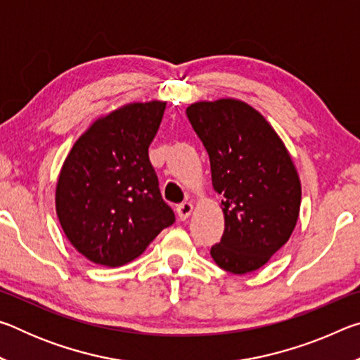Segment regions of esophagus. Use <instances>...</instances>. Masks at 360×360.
<instances>
[{"mask_svg":"<svg viewBox=\"0 0 360 360\" xmlns=\"http://www.w3.org/2000/svg\"><path fill=\"white\" fill-rule=\"evenodd\" d=\"M192 210H193L192 203L184 202V203H181L178 208H176V212H178L181 221H186V219H188V216L192 214Z\"/></svg>","mask_w":360,"mask_h":360,"instance_id":"esophagus-1","label":"esophagus"}]
</instances>
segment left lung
Here are the masks:
<instances>
[{
	"label": "left lung",
	"instance_id": "obj_1",
	"mask_svg": "<svg viewBox=\"0 0 360 360\" xmlns=\"http://www.w3.org/2000/svg\"><path fill=\"white\" fill-rule=\"evenodd\" d=\"M186 114L222 197L225 229L211 257L233 275L259 270L295 229L302 187L294 162L264 115L240 100L198 101Z\"/></svg>",
	"mask_w": 360,
	"mask_h": 360
}]
</instances>
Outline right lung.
Masks as SVG:
<instances>
[{
	"mask_svg": "<svg viewBox=\"0 0 360 360\" xmlns=\"http://www.w3.org/2000/svg\"><path fill=\"white\" fill-rule=\"evenodd\" d=\"M167 103H130L94 122L58 176L56 208L66 238L105 266L136 259L174 212L163 202L149 146Z\"/></svg>",
	"mask_w": 360,
	"mask_h": 360,
	"instance_id": "add662e5",
	"label": "right lung"
}]
</instances>
